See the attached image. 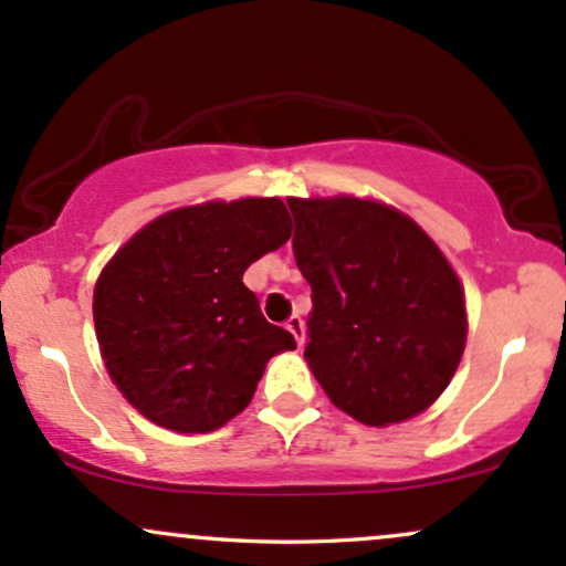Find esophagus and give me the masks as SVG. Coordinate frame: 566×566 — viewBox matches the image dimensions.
Returning <instances> with one entry per match:
<instances>
[{
    "instance_id": "1",
    "label": "esophagus",
    "mask_w": 566,
    "mask_h": 566,
    "mask_svg": "<svg viewBox=\"0 0 566 566\" xmlns=\"http://www.w3.org/2000/svg\"><path fill=\"white\" fill-rule=\"evenodd\" d=\"M285 329L294 334L296 345L302 348V343H305V321H302V315H291V318L285 321Z\"/></svg>"
}]
</instances>
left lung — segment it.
Returning <instances> with one entry per match:
<instances>
[{
  "mask_svg": "<svg viewBox=\"0 0 566 566\" xmlns=\"http://www.w3.org/2000/svg\"><path fill=\"white\" fill-rule=\"evenodd\" d=\"M313 289L305 361L334 407L391 427L440 399L467 345L464 285L431 237L378 199L289 197Z\"/></svg>",
  "mask_w": 566,
  "mask_h": 566,
  "instance_id": "8db88e82",
  "label": "left lung"
}]
</instances>
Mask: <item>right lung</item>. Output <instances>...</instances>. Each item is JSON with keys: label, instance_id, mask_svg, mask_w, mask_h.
<instances>
[{"label": "right lung", "instance_id": "right-lung-1", "mask_svg": "<svg viewBox=\"0 0 566 566\" xmlns=\"http://www.w3.org/2000/svg\"><path fill=\"white\" fill-rule=\"evenodd\" d=\"M289 237L283 199H210L164 212L115 251L94 285V329L139 416L205 434L251 405L266 361L296 343L242 275Z\"/></svg>", "mask_w": 566, "mask_h": 566}]
</instances>
